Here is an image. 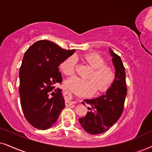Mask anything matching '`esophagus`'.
Instances as JSON below:
<instances>
[{"label":"esophagus","instance_id":"34e87169","mask_svg":"<svg viewBox=\"0 0 152 152\" xmlns=\"http://www.w3.org/2000/svg\"><path fill=\"white\" fill-rule=\"evenodd\" d=\"M65 94L66 95H68V96H70V94L69 92H67V91H66V92L65 93ZM77 102L76 101H66V104H76Z\"/></svg>","mask_w":152,"mask_h":152}]
</instances>
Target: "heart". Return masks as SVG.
<instances>
[{"instance_id": "b5f03b06", "label": "heart", "mask_w": 152, "mask_h": 152, "mask_svg": "<svg viewBox=\"0 0 152 152\" xmlns=\"http://www.w3.org/2000/svg\"><path fill=\"white\" fill-rule=\"evenodd\" d=\"M83 61L93 68L88 78L85 80L73 77L65 82L67 90L78 96H89L96 91L104 92L111 86L115 78V73L111 67L105 65L102 57L96 53H88L82 56ZM77 61L74 56L67 58L61 63L60 67L66 75H72L75 72Z\"/></svg>"}]
</instances>
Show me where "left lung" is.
I'll return each instance as SVG.
<instances>
[{
	"label": "left lung",
	"mask_w": 152,
	"mask_h": 152,
	"mask_svg": "<svg viewBox=\"0 0 152 152\" xmlns=\"http://www.w3.org/2000/svg\"><path fill=\"white\" fill-rule=\"evenodd\" d=\"M109 52L115 70L113 84L104 94L95 99L84 100L91 105V108H88L90 111L79 119L84 130L91 134H101L107 131L120 118L124 108L127 95L125 67L121 57L110 48Z\"/></svg>",
	"instance_id": "1"
}]
</instances>
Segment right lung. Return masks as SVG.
<instances>
[{
	"mask_svg": "<svg viewBox=\"0 0 152 152\" xmlns=\"http://www.w3.org/2000/svg\"><path fill=\"white\" fill-rule=\"evenodd\" d=\"M75 50H65L48 40H41L24 54L19 72L21 106L25 118L39 130H47L65 108L61 89L49 97L56 83L62 82L58 66ZM52 93V94H53Z\"/></svg>",
	"mask_w": 152,
	"mask_h": 152,
	"instance_id": "right-lung-1",
	"label": "right lung"
}]
</instances>
